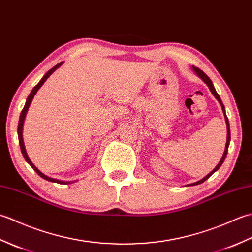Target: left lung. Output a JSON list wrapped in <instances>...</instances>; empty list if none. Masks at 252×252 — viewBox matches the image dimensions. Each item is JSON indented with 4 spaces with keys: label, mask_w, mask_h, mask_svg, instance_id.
Returning a JSON list of instances; mask_svg holds the SVG:
<instances>
[{
    "label": "left lung",
    "mask_w": 252,
    "mask_h": 252,
    "mask_svg": "<svg viewBox=\"0 0 252 252\" xmlns=\"http://www.w3.org/2000/svg\"><path fill=\"white\" fill-rule=\"evenodd\" d=\"M192 70L195 71V73L197 74L198 77H199L203 82H205L207 85H208V88H209V90L211 91V93L213 94V96H215V97L218 99V101L219 103H220V105H221V107H222V111H223V114H224V118H225V122H226V130H227V137H226V145H225V149H224V153H223V156H222V158H221V160H220V162H219L218 164H217V167L213 169L210 173L209 174H207L205 178L203 179H201V180H199L198 182H195V183H191V184H189V186H192V185H198V184H201V183H203V182H205L206 180H208L209 178H210V176L216 172V171H218L219 169H220V167L222 165V163L224 162V160H225V157H226V154H227V151H228V146H229V142H231V131H229V123H228V119H227V117H226V112H225V107H224V105H223V103H222V100H221V97L220 96H219V94L217 93V91H216V89H215V87H213V83H212V81L210 79H209V77L207 76V74L203 72V71H201L200 69H198V68H196V67H194L192 66Z\"/></svg>",
    "instance_id": "1"
}]
</instances>
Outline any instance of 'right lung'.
<instances>
[{
  "mask_svg": "<svg viewBox=\"0 0 252 252\" xmlns=\"http://www.w3.org/2000/svg\"><path fill=\"white\" fill-rule=\"evenodd\" d=\"M63 62H62V63H57L56 66H54L52 69H50V70L44 74L43 78H42V79L40 80V82L37 83L33 89H32L31 93L29 94L28 97H27V100H26V104H25L24 109L21 110V114H20V117H19V122H18V130H17V133H18V140H19V145H20V149H21V154H23V156H24L26 161L31 165V168L33 169V170L35 171V172L41 176L42 179H44V180H46V181H50V182H54V183H58V184H71V183H74V182H77V181H61V180H57V179L50 178V176H47V175H45L44 173H42L41 171H40L39 169H37V168L35 167V165H34L33 163H32L31 160H30V158H29V156H28V154H27V152H26L25 143H24V138H23L24 121H25V118H26L27 112H28V109H29V107H30V104H31L32 99H33L34 95L36 94V92H37V91H39V89L42 87V85H43V83L46 81L47 78H49V77L51 76V74L56 70L57 68H60V67L63 65Z\"/></svg>",
  "mask_w": 252,
  "mask_h": 252,
  "instance_id": "right-lung-1",
  "label": "right lung"
}]
</instances>
